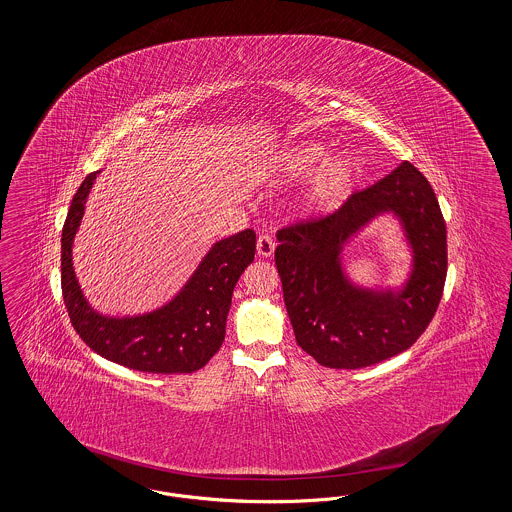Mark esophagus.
Segmentation results:
<instances>
[{"instance_id": "obj_1", "label": "esophagus", "mask_w": 512, "mask_h": 512, "mask_svg": "<svg viewBox=\"0 0 512 512\" xmlns=\"http://www.w3.org/2000/svg\"><path fill=\"white\" fill-rule=\"evenodd\" d=\"M274 247H276V245L272 242V238H270L268 234H261L259 240H257V255L263 257V259H268V257H272Z\"/></svg>"}]
</instances>
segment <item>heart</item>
Returning <instances> with one entry per match:
<instances>
[{"instance_id":"heart-1","label":"heart","mask_w":512,"mask_h":512,"mask_svg":"<svg viewBox=\"0 0 512 512\" xmlns=\"http://www.w3.org/2000/svg\"><path fill=\"white\" fill-rule=\"evenodd\" d=\"M326 159L328 147L315 140H305L280 151L272 163V172L280 180H297L318 171ZM355 178V161L349 155L334 157L318 172L309 188L305 190L301 197V209L309 213H318L338 205L341 199L351 192Z\"/></svg>"}]
</instances>
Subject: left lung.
Wrapping results in <instances>:
<instances>
[{"instance_id": "1", "label": "left lung", "mask_w": 512, "mask_h": 512, "mask_svg": "<svg viewBox=\"0 0 512 512\" xmlns=\"http://www.w3.org/2000/svg\"><path fill=\"white\" fill-rule=\"evenodd\" d=\"M391 214L412 249L397 289L350 280L342 249L374 218ZM274 251L295 340L328 368L376 365L409 349L438 311L447 276V230L438 199L409 161L326 219L282 228Z\"/></svg>"}]
</instances>
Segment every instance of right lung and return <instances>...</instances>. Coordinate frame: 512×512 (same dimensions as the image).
Returning <instances> with one entry per match:
<instances>
[{"mask_svg": "<svg viewBox=\"0 0 512 512\" xmlns=\"http://www.w3.org/2000/svg\"><path fill=\"white\" fill-rule=\"evenodd\" d=\"M98 174H88L80 184L61 234V288L74 330L103 359L132 370H199L224 341L232 293L255 257V232L244 230L211 245L188 282L165 305L142 315H103L86 299L73 267L74 238Z\"/></svg>", "mask_w": 512, "mask_h": 512, "instance_id": "add662e5", "label": "right lung"}]
</instances>
